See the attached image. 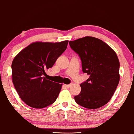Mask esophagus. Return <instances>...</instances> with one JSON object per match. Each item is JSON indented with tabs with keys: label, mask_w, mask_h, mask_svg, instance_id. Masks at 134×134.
<instances>
[{
	"label": "esophagus",
	"mask_w": 134,
	"mask_h": 134,
	"mask_svg": "<svg viewBox=\"0 0 134 134\" xmlns=\"http://www.w3.org/2000/svg\"><path fill=\"white\" fill-rule=\"evenodd\" d=\"M71 86H72V83L68 84V85H66V87L67 88H70Z\"/></svg>",
	"instance_id": "34e87169"
}]
</instances>
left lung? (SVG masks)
<instances>
[{
	"instance_id": "left-lung-1",
	"label": "left lung",
	"mask_w": 134,
	"mask_h": 134,
	"mask_svg": "<svg viewBox=\"0 0 134 134\" xmlns=\"http://www.w3.org/2000/svg\"><path fill=\"white\" fill-rule=\"evenodd\" d=\"M69 43L80 57L83 72L90 76L80 84V94L74 96L76 103L89 109L105 105L120 81V62L116 54L103 41L92 36Z\"/></svg>"
}]
</instances>
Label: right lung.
Instances as JSON below:
<instances>
[{
	"instance_id": "1",
	"label": "right lung",
	"mask_w": 134,
	"mask_h": 134,
	"mask_svg": "<svg viewBox=\"0 0 134 134\" xmlns=\"http://www.w3.org/2000/svg\"><path fill=\"white\" fill-rule=\"evenodd\" d=\"M68 41L35 42L23 49L12 62V80L27 105L42 109L55 101L62 84L47 79L45 70L52 68L67 48Z\"/></svg>"
}]
</instances>
